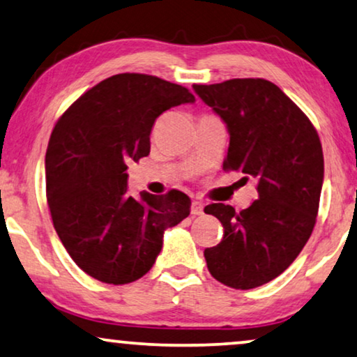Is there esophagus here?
Instances as JSON below:
<instances>
[{"label": "esophagus", "instance_id": "esophagus-1", "mask_svg": "<svg viewBox=\"0 0 357 357\" xmlns=\"http://www.w3.org/2000/svg\"><path fill=\"white\" fill-rule=\"evenodd\" d=\"M203 208H204V204L202 202H193L190 211H192L193 216H199V214H203Z\"/></svg>", "mask_w": 357, "mask_h": 357}]
</instances>
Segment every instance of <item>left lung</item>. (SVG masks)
<instances>
[{"instance_id":"1","label":"left lung","mask_w":357,"mask_h":357,"mask_svg":"<svg viewBox=\"0 0 357 357\" xmlns=\"http://www.w3.org/2000/svg\"><path fill=\"white\" fill-rule=\"evenodd\" d=\"M227 125L224 170L257 180L258 199L236 211L213 203L222 241L204 250L214 280L253 289L280 276L309 241L324 183V153L315 126L276 84L261 77L193 84Z\"/></svg>"}]
</instances>
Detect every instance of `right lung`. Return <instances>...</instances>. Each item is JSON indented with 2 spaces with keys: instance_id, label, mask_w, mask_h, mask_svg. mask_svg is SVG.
I'll use <instances>...</instances> for the list:
<instances>
[{
  "instance_id": "obj_1",
  "label": "right lung",
  "mask_w": 357,
  "mask_h": 357,
  "mask_svg": "<svg viewBox=\"0 0 357 357\" xmlns=\"http://www.w3.org/2000/svg\"><path fill=\"white\" fill-rule=\"evenodd\" d=\"M195 102L187 87L121 73L73 102L58 119L45 155L53 227L73 261L107 284H128L153 268L167 227L190 214V198L128 193V164L149 154L154 121Z\"/></svg>"
}]
</instances>
